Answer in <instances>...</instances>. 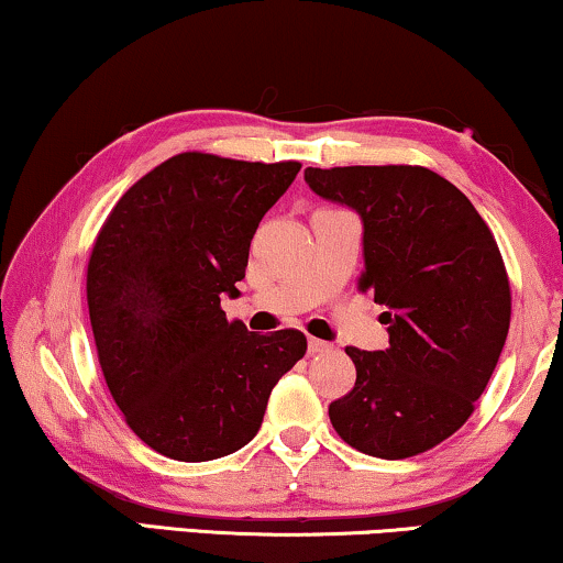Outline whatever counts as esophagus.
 <instances>
[{
  "mask_svg": "<svg viewBox=\"0 0 563 563\" xmlns=\"http://www.w3.org/2000/svg\"><path fill=\"white\" fill-rule=\"evenodd\" d=\"M331 344L321 342V339H308V354H321V352H329Z\"/></svg>",
  "mask_w": 563,
  "mask_h": 563,
  "instance_id": "34e87169",
  "label": "esophagus"
}]
</instances>
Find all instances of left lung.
<instances>
[{
	"mask_svg": "<svg viewBox=\"0 0 563 563\" xmlns=\"http://www.w3.org/2000/svg\"><path fill=\"white\" fill-rule=\"evenodd\" d=\"M321 199L362 217L360 290L385 306L390 346H346L357 383L329 406L334 431L362 454H423L474 413L510 329L500 247L472 201L421 165L306 168Z\"/></svg>",
	"mask_w": 563,
	"mask_h": 563,
	"instance_id": "obj_1",
	"label": "left lung"
}]
</instances>
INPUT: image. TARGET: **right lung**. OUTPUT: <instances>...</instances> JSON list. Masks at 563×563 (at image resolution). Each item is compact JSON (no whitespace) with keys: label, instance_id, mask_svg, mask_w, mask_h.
Returning <instances> with one entry per match:
<instances>
[{"label":"right lung","instance_id":"right-lung-1","mask_svg":"<svg viewBox=\"0 0 563 563\" xmlns=\"http://www.w3.org/2000/svg\"><path fill=\"white\" fill-rule=\"evenodd\" d=\"M300 163L180 153L109 213L86 271L101 372L124 421L157 454L209 462L255 439L273 387L306 354L298 329L227 321L250 242Z\"/></svg>","mask_w":563,"mask_h":563}]
</instances>
